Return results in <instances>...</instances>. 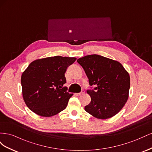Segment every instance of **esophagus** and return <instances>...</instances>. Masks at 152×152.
<instances>
[{
	"label": "esophagus",
	"mask_w": 152,
	"mask_h": 152,
	"mask_svg": "<svg viewBox=\"0 0 152 152\" xmlns=\"http://www.w3.org/2000/svg\"><path fill=\"white\" fill-rule=\"evenodd\" d=\"M84 93H85L84 90H82V91L80 92V93H77L76 94H77V96H81L82 94H83Z\"/></svg>",
	"instance_id": "esophagus-1"
}]
</instances>
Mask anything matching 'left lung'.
<instances>
[{
    "instance_id": "8db88e82",
    "label": "left lung",
    "mask_w": 152,
    "mask_h": 152,
    "mask_svg": "<svg viewBox=\"0 0 152 152\" xmlns=\"http://www.w3.org/2000/svg\"><path fill=\"white\" fill-rule=\"evenodd\" d=\"M94 90H87L91 103L86 111L99 119L115 115L129 98L130 77L121 63L98 54L87 55L77 59Z\"/></svg>"
}]
</instances>
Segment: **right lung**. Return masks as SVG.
Segmentation results:
<instances>
[{
	"mask_svg": "<svg viewBox=\"0 0 152 152\" xmlns=\"http://www.w3.org/2000/svg\"><path fill=\"white\" fill-rule=\"evenodd\" d=\"M76 58L56 56L36 59L23 72L21 83L24 102L41 117H52L65 110L73 94L66 91L65 73Z\"/></svg>",
	"mask_w": 152,
	"mask_h": 152,
	"instance_id": "add662e5",
	"label": "right lung"
}]
</instances>
